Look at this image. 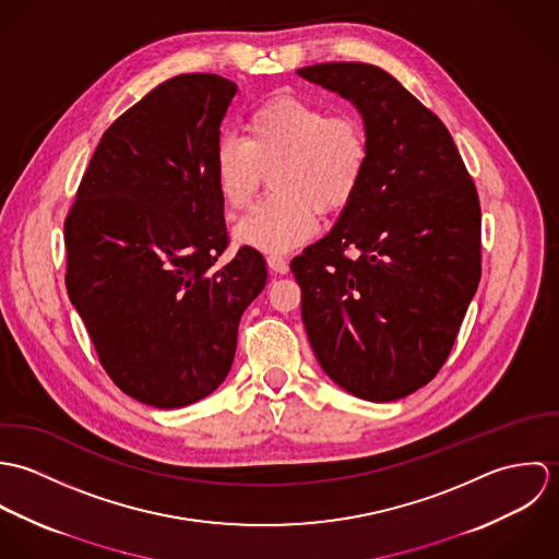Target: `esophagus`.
Instances as JSON below:
<instances>
[{"label": "esophagus", "mask_w": 559, "mask_h": 559, "mask_svg": "<svg viewBox=\"0 0 559 559\" xmlns=\"http://www.w3.org/2000/svg\"><path fill=\"white\" fill-rule=\"evenodd\" d=\"M266 264H269V269L275 271V273H282V275L288 273V260L282 258V255H269V258H266Z\"/></svg>", "instance_id": "obj_1"}]
</instances>
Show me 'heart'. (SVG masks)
I'll return each instance as SVG.
<instances>
[{"label": "heart", "instance_id": "obj_1", "mask_svg": "<svg viewBox=\"0 0 559 559\" xmlns=\"http://www.w3.org/2000/svg\"><path fill=\"white\" fill-rule=\"evenodd\" d=\"M370 157L364 124L355 116H329L297 96H275L258 105L245 138L222 135L215 146V178L235 211L247 209L271 174L275 191L235 228L240 245L264 253H286L310 239L319 213L340 211L359 189Z\"/></svg>", "mask_w": 559, "mask_h": 559}]
</instances>
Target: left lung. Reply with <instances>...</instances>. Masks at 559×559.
Masks as SVG:
<instances>
[{"label": "left lung", "instance_id": "1", "mask_svg": "<svg viewBox=\"0 0 559 559\" xmlns=\"http://www.w3.org/2000/svg\"><path fill=\"white\" fill-rule=\"evenodd\" d=\"M297 73L350 100L370 144L335 226L290 264L301 319L333 383L370 402L404 399L441 370L478 290V191L445 124L383 69Z\"/></svg>", "mask_w": 559, "mask_h": 559}]
</instances>
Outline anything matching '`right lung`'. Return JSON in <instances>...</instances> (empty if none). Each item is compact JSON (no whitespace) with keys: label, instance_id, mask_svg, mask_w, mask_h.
Wrapping results in <instances>:
<instances>
[{"label":"right lung","instance_id":"add662e5","mask_svg":"<svg viewBox=\"0 0 559 559\" xmlns=\"http://www.w3.org/2000/svg\"><path fill=\"white\" fill-rule=\"evenodd\" d=\"M235 81H163L100 138L64 224L67 290L98 359L131 399L180 408L228 377L239 322L266 284L253 247L224 266L215 178Z\"/></svg>","mask_w":559,"mask_h":559}]
</instances>
